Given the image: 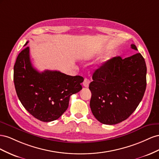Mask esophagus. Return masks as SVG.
<instances>
[{
    "label": "esophagus",
    "instance_id": "34e87169",
    "mask_svg": "<svg viewBox=\"0 0 159 159\" xmlns=\"http://www.w3.org/2000/svg\"><path fill=\"white\" fill-rule=\"evenodd\" d=\"M90 84V80L89 79H84L83 82V86L84 87H88Z\"/></svg>",
    "mask_w": 159,
    "mask_h": 159
}]
</instances>
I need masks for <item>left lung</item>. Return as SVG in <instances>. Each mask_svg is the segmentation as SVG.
I'll list each match as a JSON object with an SVG mask.
<instances>
[{
    "label": "left lung",
    "mask_w": 159,
    "mask_h": 159,
    "mask_svg": "<svg viewBox=\"0 0 159 159\" xmlns=\"http://www.w3.org/2000/svg\"><path fill=\"white\" fill-rule=\"evenodd\" d=\"M131 48L137 51L134 44ZM147 66L140 53L113 57L95 70L89 84L90 107L102 124L116 125L132 115L147 87Z\"/></svg>",
    "instance_id": "1"
}]
</instances>
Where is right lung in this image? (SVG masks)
I'll return each instance as SVG.
<instances>
[{
	"label": "right lung",
	"instance_id": "add662e5",
	"mask_svg": "<svg viewBox=\"0 0 159 159\" xmlns=\"http://www.w3.org/2000/svg\"><path fill=\"white\" fill-rule=\"evenodd\" d=\"M83 80V76L57 70L39 72L32 65L29 47L19 54L14 66L18 97L31 115L43 122L57 120L66 111L70 97L82 89Z\"/></svg>",
	"mask_w": 159,
	"mask_h": 159
}]
</instances>
